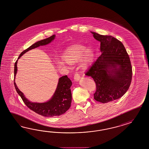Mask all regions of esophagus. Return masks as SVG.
I'll use <instances>...</instances> for the list:
<instances>
[{"label":"esophagus","instance_id":"esophagus-1","mask_svg":"<svg viewBox=\"0 0 149 149\" xmlns=\"http://www.w3.org/2000/svg\"><path fill=\"white\" fill-rule=\"evenodd\" d=\"M74 81H79L80 79V76L78 73H76L74 75Z\"/></svg>","mask_w":149,"mask_h":149}]
</instances>
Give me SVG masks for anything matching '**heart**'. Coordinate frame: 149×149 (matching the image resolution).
I'll return each mask as SVG.
<instances>
[{"mask_svg": "<svg viewBox=\"0 0 149 149\" xmlns=\"http://www.w3.org/2000/svg\"><path fill=\"white\" fill-rule=\"evenodd\" d=\"M95 53L91 48H87L81 45H74L65 52L62 58L68 64H75L80 61V66L83 69H86L93 62ZM59 64H62L59 62Z\"/></svg>", "mask_w": 149, "mask_h": 149, "instance_id": "heart-1", "label": "heart"}]
</instances>
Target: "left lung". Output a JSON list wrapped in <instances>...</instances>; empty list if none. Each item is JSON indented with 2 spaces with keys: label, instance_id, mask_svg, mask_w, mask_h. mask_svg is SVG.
<instances>
[{
  "label": "left lung",
  "instance_id": "obj_1",
  "mask_svg": "<svg viewBox=\"0 0 149 149\" xmlns=\"http://www.w3.org/2000/svg\"><path fill=\"white\" fill-rule=\"evenodd\" d=\"M100 42L101 55L86 73L96 85L94 99L105 103L118 100L128 90L132 78L130 58L123 43L111 36L91 31Z\"/></svg>",
  "mask_w": 149,
  "mask_h": 149
}]
</instances>
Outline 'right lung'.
Instances as JSON below:
<instances>
[{
    "label": "right lung",
    "mask_w": 149,
    "mask_h": 149,
    "mask_svg": "<svg viewBox=\"0 0 149 149\" xmlns=\"http://www.w3.org/2000/svg\"><path fill=\"white\" fill-rule=\"evenodd\" d=\"M56 35H54L47 38L38 41L27 49L22 52L15 63L14 66V85L17 93L22 99L26 106L35 112L44 117L59 116L65 113L70 107L72 102V93L70 87L72 81L67 75L63 76L59 79L55 92L52 97L45 102H33L29 100L17 86L15 83V77L17 72V61L23 54L27 52L35 49L38 47L46 46L51 43L55 39Z\"/></svg>",
    "instance_id": "1"
}]
</instances>
